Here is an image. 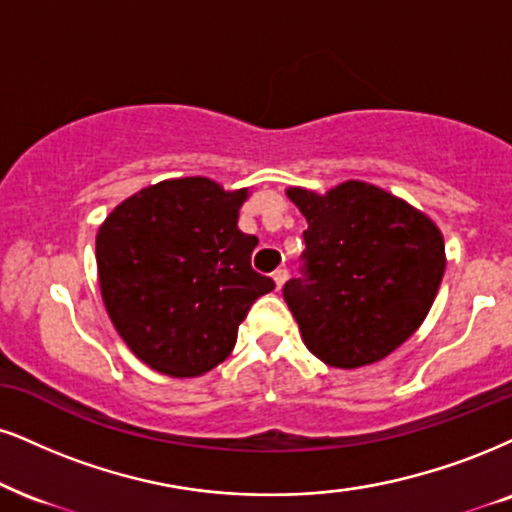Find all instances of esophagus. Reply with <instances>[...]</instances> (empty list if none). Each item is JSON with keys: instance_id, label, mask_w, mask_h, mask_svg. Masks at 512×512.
Returning a JSON list of instances; mask_svg holds the SVG:
<instances>
[{"instance_id": "34e87169", "label": "esophagus", "mask_w": 512, "mask_h": 512, "mask_svg": "<svg viewBox=\"0 0 512 512\" xmlns=\"http://www.w3.org/2000/svg\"><path fill=\"white\" fill-rule=\"evenodd\" d=\"M287 277H289V273H287V268H277V270H275V273H273L275 287H277V289H282V285H285V282H287Z\"/></svg>"}]
</instances>
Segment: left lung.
<instances>
[{"label": "left lung", "mask_w": 512, "mask_h": 512, "mask_svg": "<svg viewBox=\"0 0 512 512\" xmlns=\"http://www.w3.org/2000/svg\"><path fill=\"white\" fill-rule=\"evenodd\" d=\"M304 213L299 277L289 311L311 353L332 368H361L401 346L430 313L444 277V237L425 213L368 182L325 197L287 189Z\"/></svg>", "instance_id": "obj_1"}]
</instances>
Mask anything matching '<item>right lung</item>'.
<instances>
[{"label":"right lung","mask_w":512,"mask_h":512,"mask_svg":"<svg viewBox=\"0 0 512 512\" xmlns=\"http://www.w3.org/2000/svg\"><path fill=\"white\" fill-rule=\"evenodd\" d=\"M246 189L166 180L111 211L97 268L111 323L140 361L173 377L230 356L237 327L275 282L251 268L258 239L237 227Z\"/></svg>","instance_id":"add662e5"}]
</instances>
